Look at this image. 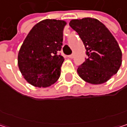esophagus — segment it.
<instances>
[{"label": "esophagus", "instance_id": "esophagus-1", "mask_svg": "<svg viewBox=\"0 0 127 127\" xmlns=\"http://www.w3.org/2000/svg\"><path fill=\"white\" fill-rule=\"evenodd\" d=\"M67 57H68V58H70V59H73V58L74 57V55H73V54H71V55L67 56Z\"/></svg>", "mask_w": 127, "mask_h": 127}]
</instances>
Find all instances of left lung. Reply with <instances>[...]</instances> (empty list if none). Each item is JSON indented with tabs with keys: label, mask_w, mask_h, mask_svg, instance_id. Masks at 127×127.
<instances>
[{
	"label": "left lung",
	"mask_w": 127,
	"mask_h": 127,
	"mask_svg": "<svg viewBox=\"0 0 127 127\" xmlns=\"http://www.w3.org/2000/svg\"><path fill=\"white\" fill-rule=\"evenodd\" d=\"M69 25L79 35L88 57L79 66V76L92 85L107 82L122 63V52L113 35L101 22L92 17L72 20Z\"/></svg>",
	"instance_id": "1"
}]
</instances>
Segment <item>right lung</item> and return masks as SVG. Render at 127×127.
<instances>
[{
    "label": "right lung",
    "instance_id": "right-lung-1",
    "mask_svg": "<svg viewBox=\"0 0 127 127\" xmlns=\"http://www.w3.org/2000/svg\"><path fill=\"white\" fill-rule=\"evenodd\" d=\"M66 24L64 20H43L32 29L24 39L18 53L17 64L30 85L47 88L59 79L64 62L59 52Z\"/></svg>",
    "mask_w": 127,
    "mask_h": 127
}]
</instances>
